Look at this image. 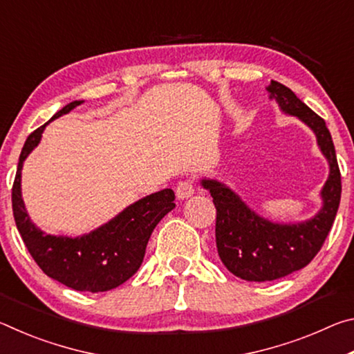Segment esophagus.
I'll use <instances>...</instances> for the list:
<instances>
[{"mask_svg": "<svg viewBox=\"0 0 354 354\" xmlns=\"http://www.w3.org/2000/svg\"><path fill=\"white\" fill-rule=\"evenodd\" d=\"M194 183L190 179H184V181H179L176 185V196L179 200H187L194 195Z\"/></svg>", "mask_w": 354, "mask_h": 354, "instance_id": "1", "label": "esophagus"}]
</instances>
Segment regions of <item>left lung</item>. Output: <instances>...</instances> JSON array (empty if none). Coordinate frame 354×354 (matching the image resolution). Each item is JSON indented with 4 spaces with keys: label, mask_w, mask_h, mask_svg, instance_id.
Here are the masks:
<instances>
[{
    "label": "left lung",
    "mask_w": 354,
    "mask_h": 354,
    "mask_svg": "<svg viewBox=\"0 0 354 354\" xmlns=\"http://www.w3.org/2000/svg\"><path fill=\"white\" fill-rule=\"evenodd\" d=\"M281 111L298 117L314 131L317 143L329 162V176L322 189L323 206L308 221L272 223L245 205L241 196L215 179H203L217 209L215 242L221 262L245 281H273L306 267L325 243L337 214L342 183L334 143L325 120L317 115L289 87L272 81L267 87Z\"/></svg>",
    "instance_id": "8db88e82"
}]
</instances>
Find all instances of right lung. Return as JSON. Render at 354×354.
<instances>
[{
    "instance_id": "1",
    "label": "right lung",
    "mask_w": 354,
    "mask_h": 354,
    "mask_svg": "<svg viewBox=\"0 0 354 354\" xmlns=\"http://www.w3.org/2000/svg\"><path fill=\"white\" fill-rule=\"evenodd\" d=\"M81 103L84 101L67 104L51 120L68 113ZM46 124L29 134L19 159L12 185V211L17 230L32 259L50 278L80 292L115 289L139 270L153 230L175 207V192L164 189L148 195L98 230L81 237L45 234L32 223L25 209L21 198V167L28 154L39 145Z\"/></svg>"
}]
</instances>
